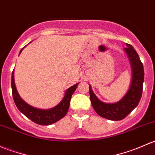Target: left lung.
<instances>
[{
  "mask_svg": "<svg viewBox=\"0 0 155 155\" xmlns=\"http://www.w3.org/2000/svg\"><path fill=\"white\" fill-rule=\"evenodd\" d=\"M124 51L128 56L132 69L131 84L126 94L121 101L115 104L102 102L94 94L91 85L89 86L90 100L92 107L97 113L103 118L112 121H120L127 116L140 103L143 93L144 82V69L138 54L131 45L126 44Z\"/></svg>",
  "mask_w": 155,
  "mask_h": 155,
  "instance_id": "left-lung-1",
  "label": "left lung"
}]
</instances>
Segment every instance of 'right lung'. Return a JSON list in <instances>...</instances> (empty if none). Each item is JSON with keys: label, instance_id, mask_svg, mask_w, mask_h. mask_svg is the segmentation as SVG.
Returning a JSON list of instances; mask_svg holds the SVG:
<instances>
[{"label": "right lung", "instance_id": "obj_1", "mask_svg": "<svg viewBox=\"0 0 155 155\" xmlns=\"http://www.w3.org/2000/svg\"><path fill=\"white\" fill-rule=\"evenodd\" d=\"M22 49L20 51L19 54L21 52ZM78 85H79V83H76V85L67 89L64 98L61 101L60 104H58L56 107L49 109H40L31 107L29 104H26L20 97L15 85L13 71L12 73L11 86H12V97H13L15 105H16L18 110L21 113L24 114L27 118H28L29 119H31L36 124H40V125H49V124H54L56 121H59L66 115L69 109V107H70L71 97L73 94L74 93Z\"/></svg>", "mask_w": 155, "mask_h": 155}]
</instances>
